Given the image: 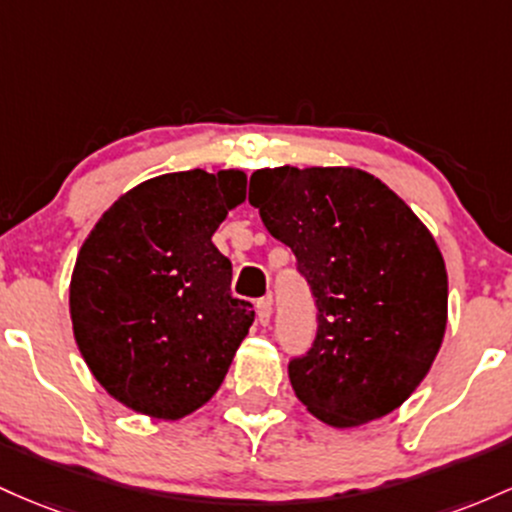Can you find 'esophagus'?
Instances as JSON below:
<instances>
[{"instance_id":"obj_1","label":"esophagus","mask_w":512,"mask_h":512,"mask_svg":"<svg viewBox=\"0 0 512 512\" xmlns=\"http://www.w3.org/2000/svg\"><path fill=\"white\" fill-rule=\"evenodd\" d=\"M256 314H258V321L266 326L273 317V297H263V300H258L256 302Z\"/></svg>"}]
</instances>
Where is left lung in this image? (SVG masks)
<instances>
[{
    "mask_svg": "<svg viewBox=\"0 0 512 512\" xmlns=\"http://www.w3.org/2000/svg\"><path fill=\"white\" fill-rule=\"evenodd\" d=\"M249 203L290 246L317 304L312 348L290 360L292 389L319 421L387 416L428 375L447 324V271L433 234L360 169H258Z\"/></svg>",
    "mask_w": 512,
    "mask_h": 512,
    "instance_id": "left-lung-1",
    "label": "left lung"
}]
</instances>
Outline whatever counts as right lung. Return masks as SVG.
Masks as SVG:
<instances>
[{
	"mask_svg": "<svg viewBox=\"0 0 512 512\" xmlns=\"http://www.w3.org/2000/svg\"><path fill=\"white\" fill-rule=\"evenodd\" d=\"M246 198L241 171H179L120 195L77 256L70 312L86 365L113 399L154 418L200 409L254 324L212 244Z\"/></svg>",
	"mask_w": 512,
	"mask_h": 512,
	"instance_id": "1",
	"label": "right lung"
}]
</instances>
